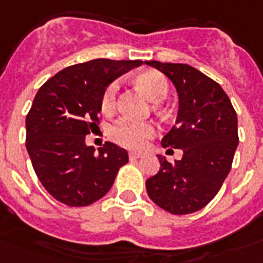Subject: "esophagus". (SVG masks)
<instances>
[{
    "label": "esophagus",
    "mask_w": 263,
    "mask_h": 263,
    "mask_svg": "<svg viewBox=\"0 0 263 263\" xmlns=\"http://www.w3.org/2000/svg\"><path fill=\"white\" fill-rule=\"evenodd\" d=\"M129 157H130V160H136V158H140V157H143V154H141V153H130Z\"/></svg>",
    "instance_id": "obj_1"
}]
</instances>
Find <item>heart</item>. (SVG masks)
Listing matches in <instances>:
<instances>
[{
    "instance_id": "obj_1",
    "label": "heart",
    "mask_w": 263,
    "mask_h": 263,
    "mask_svg": "<svg viewBox=\"0 0 263 263\" xmlns=\"http://www.w3.org/2000/svg\"><path fill=\"white\" fill-rule=\"evenodd\" d=\"M136 82L145 95L154 102L164 101L170 92V85L166 78L157 71H145L141 72ZM119 85L116 82H112L102 95V110L103 112H112L116 106V98H118ZM109 134L115 143L123 145L126 148L132 150H141L144 148L148 140L153 139L155 134L154 124L151 123H139L129 119H120L113 124Z\"/></svg>"
}]
</instances>
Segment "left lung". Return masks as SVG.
Returning a JSON list of instances; mask_svg holds the SVG:
<instances>
[{
  "label": "left lung",
  "mask_w": 263,
  "mask_h": 263,
  "mask_svg": "<svg viewBox=\"0 0 263 263\" xmlns=\"http://www.w3.org/2000/svg\"><path fill=\"white\" fill-rule=\"evenodd\" d=\"M165 74L179 99L176 123L164 136V148H181L171 164L158 155L160 171L145 181L153 202L172 214H191L217 195L238 145L237 113L217 82L187 64L145 61Z\"/></svg>",
  "instance_id": "1"
}]
</instances>
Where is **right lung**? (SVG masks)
Here are the masks:
<instances>
[{
    "instance_id": "add662e5",
    "label": "right lung",
    "mask_w": 263,
    "mask_h": 263,
    "mask_svg": "<svg viewBox=\"0 0 263 263\" xmlns=\"http://www.w3.org/2000/svg\"><path fill=\"white\" fill-rule=\"evenodd\" d=\"M141 60L97 59L57 72L40 87L26 116V150L36 175L55 200L88 206L109 192L127 151L105 143L99 153L85 136L99 123L109 84Z\"/></svg>"
}]
</instances>
